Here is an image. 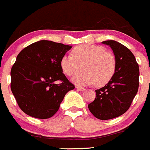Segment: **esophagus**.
<instances>
[{"label": "esophagus", "instance_id": "obj_1", "mask_svg": "<svg viewBox=\"0 0 150 150\" xmlns=\"http://www.w3.org/2000/svg\"><path fill=\"white\" fill-rule=\"evenodd\" d=\"M76 90L77 91H85V88H83V87H79V86H77V87H76Z\"/></svg>", "mask_w": 150, "mask_h": 150}]
</instances>
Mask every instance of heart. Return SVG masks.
Segmentation results:
<instances>
[{
    "label": "heart",
    "mask_w": 150,
    "mask_h": 150,
    "mask_svg": "<svg viewBox=\"0 0 150 150\" xmlns=\"http://www.w3.org/2000/svg\"><path fill=\"white\" fill-rule=\"evenodd\" d=\"M81 65L84 70L72 78L74 83L87 85L94 83L96 86H103L113 76L116 59L103 46L83 44L74 48L72 55H64L60 60L63 71L69 76L76 74Z\"/></svg>",
    "instance_id": "b5f03b06"
}]
</instances>
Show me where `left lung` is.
<instances>
[{
  "mask_svg": "<svg viewBox=\"0 0 150 150\" xmlns=\"http://www.w3.org/2000/svg\"><path fill=\"white\" fill-rule=\"evenodd\" d=\"M116 59L115 71L105 87L96 90V98L88 105L95 118L108 120L128 111L139 89V69L132 52L122 44L108 40Z\"/></svg>",
  "mask_w": 150,
  "mask_h": 150,
  "instance_id": "8db88e82",
  "label": "left lung"
}]
</instances>
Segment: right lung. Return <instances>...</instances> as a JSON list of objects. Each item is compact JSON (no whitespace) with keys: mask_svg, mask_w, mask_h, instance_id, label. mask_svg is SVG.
<instances>
[{"mask_svg":"<svg viewBox=\"0 0 150 150\" xmlns=\"http://www.w3.org/2000/svg\"><path fill=\"white\" fill-rule=\"evenodd\" d=\"M71 48L41 40L19 52L11 70V89L19 108L28 115L41 119L51 118L66 94L74 89L60 67L61 59ZM56 80L61 83L55 84Z\"/></svg>","mask_w":150,"mask_h":150,"instance_id":"1","label":"right lung"}]
</instances>
